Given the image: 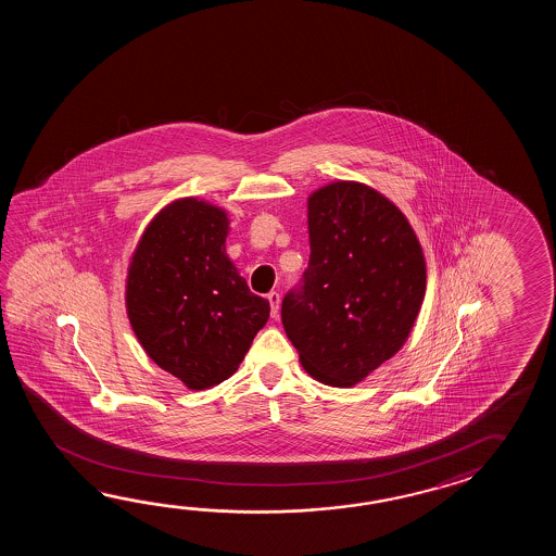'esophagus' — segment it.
Instances as JSON below:
<instances>
[{
  "instance_id": "obj_1",
  "label": "esophagus",
  "mask_w": 556,
  "mask_h": 556,
  "mask_svg": "<svg viewBox=\"0 0 556 556\" xmlns=\"http://www.w3.org/2000/svg\"><path fill=\"white\" fill-rule=\"evenodd\" d=\"M266 298H268V302H270V314H273V318H278V312H280V294H278V292H270Z\"/></svg>"
}]
</instances>
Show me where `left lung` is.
Here are the masks:
<instances>
[{"label":"left lung","mask_w":556,"mask_h":556,"mask_svg":"<svg viewBox=\"0 0 556 556\" xmlns=\"http://www.w3.org/2000/svg\"><path fill=\"white\" fill-rule=\"evenodd\" d=\"M309 262L282 324L307 374L350 388L402 350L426 295V258L402 211L338 180L307 199Z\"/></svg>","instance_id":"8db88e82"}]
</instances>
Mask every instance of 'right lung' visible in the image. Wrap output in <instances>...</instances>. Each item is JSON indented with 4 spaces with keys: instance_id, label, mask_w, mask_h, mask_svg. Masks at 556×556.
Returning <instances> with one entry per match:
<instances>
[{
    "instance_id": "add662e5",
    "label": "right lung",
    "mask_w": 556,
    "mask_h": 556,
    "mask_svg": "<svg viewBox=\"0 0 556 556\" xmlns=\"http://www.w3.org/2000/svg\"><path fill=\"white\" fill-rule=\"evenodd\" d=\"M228 216L199 201L170 202L142 232L127 274L130 328L154 364L189 390L237 371L270 304L226 256Z\"/></svg>"
}]
</instances>
